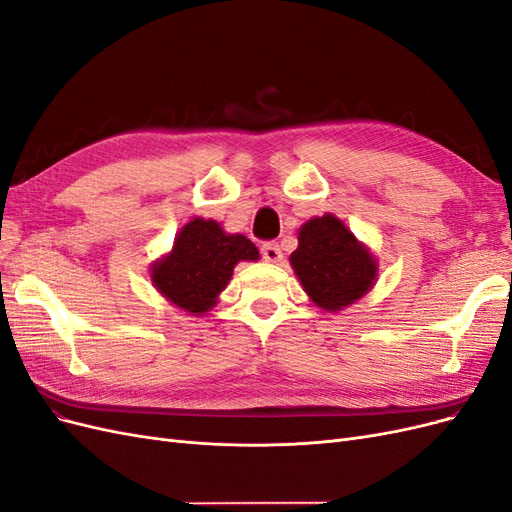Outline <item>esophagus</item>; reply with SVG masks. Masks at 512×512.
<instances>
[{
    "mask_svg": "<svg viewBox=\"0 0 512 512\" xmlns=\"http://www.w3.org/2000/svg\"><path fill=\"white\" fill-rule=\"evenodd\" d=\"M260 254H262V258H265L267 262H280L282 256H284V254H282V247L277 245V243H273V241L262 243Z\"/></svg>",
    "mask_w": 512,
    "mask_h": 512,
    "instance_id": "1",
    "label": "esophagus"
}]
</instances>
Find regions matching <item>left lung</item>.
Instances as JSON below:
<instances>
[{
  "label": "left lung",
  "mask_w": 512,
  "mask_h": 512,
  "mask_svg": "<svg viewBox=\"0 0 512 512\" xmlns=\"http://www.w3.org/2000/svg\"><path fill=\"white\" fill-rule=\"evenodd\" d=\"M290 265L318 307L337 312L371 288L376 260L335 215L309 220L299 232Z\"/></svg>",
  "instance_id": "obj_1"
}]
</instances>
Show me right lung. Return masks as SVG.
<instances>
[{"mask_svg": "<svg viewBox=\"0 0 512 512\" xmlns=\"http://www.w3.org/2000/svg\"><path fill=\"white\" fill-rule=\"evenodd\" d=\"M256 245L243 235H226L218 222L192 220L177 235L173 252L151 271L166 299L190 314H203L230 282L239 260H258Z\"/></svg>", "mask_w": 512, "mask_h": 512, "instance_id": "obj_1", "label": "right lung"}]
</instances>
